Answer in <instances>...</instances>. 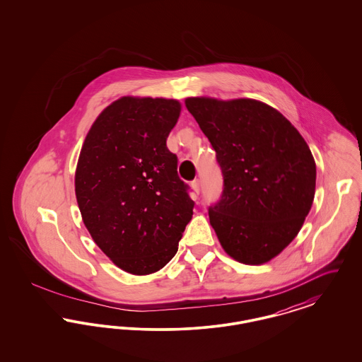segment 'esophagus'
<instances>
[{"mask_svg":"<svg viewBox=\"0 0 362 362\" xmlns=\"http://www.w3.org/2000/svg\"><path fill=\"white\" fill-rule=\"evenodd\" d=\"M191 186H192V189H194V191H195L197 194H199V192H201V180H199V179L192 180Z\"/></svg>","mask_w":362,"mask_h":362,"instance_id":"obj_1","label":"esophagus"}]
</instances>
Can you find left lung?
I'll return each instance as SVG.
<instances>
[{
  "instance_id": "obj_1",
  "label": "left lung",
  "mask_w": 362,
  "mask_h": 362,
  "mask_svg": "<svg viewBox=\"0 0 362 362\" xmlns=\"http://www.w3.org/2000/svg\"><path fill=\"white\" fill-rule=\"evenodd\" d=\"M186 107L223 173L209 218L225 252L245 264L269 262L310 213L316 186L310 146L281 112L252 99L189 98Z\"/></svg>"
}]
</instances>
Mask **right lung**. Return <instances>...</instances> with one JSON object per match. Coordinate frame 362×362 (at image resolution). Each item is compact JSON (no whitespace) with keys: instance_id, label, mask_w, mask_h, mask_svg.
<instances>
[{"instance_id":"add662e5","label":"right lung","mask_w":362,"mask_h":362,"mask_svg":"<svg viewBox=\"0 0 362 362\" xmlns=\"http://www.w3.org/2000/svg\"><path fill=\"white\" fill-rule=\"evenodd\" d=\"M179 114L176 100L122 98L98 117L80 153L74 183L83 221L132 274L163 269L192 217L189 186L167 148Z\"/></svg>"}]
</instances>
